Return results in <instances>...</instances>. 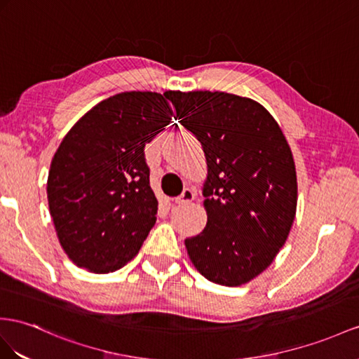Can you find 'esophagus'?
<instances>
[{"mask_svg":"<svg viewBox=\"0 0 359 359\" xmlns=\"http://www.w3.org/2000/svg\"><path fill=\"white\" fill-rule=\"evenodd\" d=\"M194 198H196L194 191L187 188V189H183L182 194L176 198V203H177V205H188V203H191V201L194 200Z\"/></svg>","mask_w":359,"mask_h":359,"instance_id":"34e87169","label":"esophagus"}]
</instances>
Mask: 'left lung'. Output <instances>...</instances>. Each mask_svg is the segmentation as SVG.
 Returning <instances> with one entry per match:
<instances>
[{
    "instance_id": "obj_1",
    "label": "left lung",
    "mask_w": 359,
    "mask_h": 359,
    "mask_svg": "<svg viewBox=\"0 0 359 359\" xmlns=\"http://www.w3.org/2000/svg\"><path fill=\"white\" fill-rule=\"evenodd\" d=\"M165 97L201 142L208 163V223L185 240L189 259L214 283L250 282L273 262L296 217L290 145L269 110L252 98L218 90H168Z\"/></svg>"
}]
</instances>
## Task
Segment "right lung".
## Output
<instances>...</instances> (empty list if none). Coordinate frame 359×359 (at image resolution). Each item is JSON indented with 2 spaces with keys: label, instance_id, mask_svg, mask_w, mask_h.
Wrapping results in <instances>:
<instances>
[{
  "label": "right lung",
  "instance_id": "obj_1",
  "mask_svg": "<svg viewBox=\"0 0 359 359\" xmlns=\"http://www.w3.org/2000/svg\"><path fill=\"white\" fill-rule=\"evenodd\" d=\"M163 95L132 90L103 100L72 126L54 154L50 214L77 267L98 274L119 270L154 226L158 200L144 147L171 123Z\"/></svg>",
  "mask_w": 359,
  "mask_h": 359
}]
</instances>
